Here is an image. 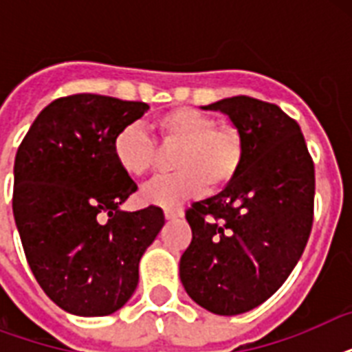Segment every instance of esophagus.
Returning <instances> with one entry per match:
<instances>
[{
	"mask_svg": "<svg viewBox=\"0 0 352 352\" xmlns=\"http://www.w3.org/2000/svg\"><path fill=\"white\" fill-rule=\"evenodd\" d=\"M164 217L168 221L179 219V217H182V210L181 208H166L164 210Z\"/></svg>",
	"mask_w": 352,
	"mask_h": 352,
	"instance_id": "obj_1",
	"label": "esophagus"
}]
</instances>
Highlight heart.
<instances>
[{
	"label": "heart",
	"instance_id": "b5f03b06",
	"mask_svg": "<svg viewBox=\"0 0 352 352\" xmlns=\"http://www.w3.org/2000/svg\"><path fill=\"white\" fill-rule=\"evenodd\" d=\"M162 148H177L171 166L177 171L155 179L140 193L142 203L175 208L210 186L221 192L239 177L246 159L245 135L232 124H217L212 115L179 106L153 120ZM113 157L124 173L144 177L155 170L159 149L138 126H126L113 138Z\"/></svg>",
	"mask_w": 352,
	"mask_h": 352
}]
</instances>
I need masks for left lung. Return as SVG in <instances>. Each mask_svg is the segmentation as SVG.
Here are the masks:
<instances>
[{
    "mask_svg": "<svg viewBox=\"0 0 352 352\" xmlns=\"http://www.w3.org/2000/svg\"><path fill=\"white\" fill-rule=\"evenodd\" d=\"M203 109L245 135L239 177L186 210L192 243L181 281L197 305L235 316L267 301L300 261L314 215V162L294 118L276 104L232 96Z\"/></svg>",
    "mask_w": 352,
    "mask_h": 352,
    "instance_id": "left-lung-1",
    "label": "left lung"
}]
</instances>
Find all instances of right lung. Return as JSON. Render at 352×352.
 Listing matches in <instances>:
<instances>
[{"instance_id":"add662e5","label":"right lung","mask_w":352,"mask_h":352,"mask_svg":"<svg viewBox=\"0 0 352 352\" xmlns=\"http://www.w3.org/2000/svg\"><path fill=\"white\" fill-rule=\"evenodd\" d=\"M144 102L71 95L36 117L14 160L12 212L36 281L60 309L107 316L137 289L138 263L164 212H124L137 184L113 138L148 111Z\"/></svg>"}]
</instances>
